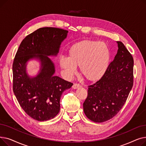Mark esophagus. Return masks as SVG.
Here are the masks:
<instances>
[{
  "label": "esophagus",
  "mask_w": 146,
  "mask_h": 146,
  "mask_svg": "<svg viewBox=\"0 0 146 146\" xmlns=\"http://www.w3.org/2000/svg\"><path fill=\"white\" fill-rule=\"evenodd\" d=\"M81 87V86L79 85V84H78V83H74L73 85L72 86V88L74 89H79Z\"/></svg>",
  "instance_id": "obj_1"
}]
</instances>
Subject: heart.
I'll return each instance as SVG.
<instances>
[{
	"label": "heart",
	"mask_w": 146,
	"mask_h": 146,
	"mask_svg": "<svg viewBox=\"0 0 146 146\" xmlns=\"http://www.w3.org/2000/svg\"><path fill=\"white\" fill-rule=\"evenodd\" d=\"M111 55L107 45L102 41L85 40L73 44L68 57L60 58V66L70 77L80 67V72L86 80L95 82L101 79L108 70Z\"/></svg>",
	"instance_id": "1"
}]
</instances>
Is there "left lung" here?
<instances>
[{
  "label": "left lung",
  "instance_id": "8db88e82",
  "mask_svg": "<svg viewBox=\"0 0 146 146\" xmlns=\"http://www.w3.org/2000/svg\"><path fill=\"white\" fill-rule=\"evenodd\" d=\"M118 50L103 78L89 86L83 103L86 116L95 122L115 117L125 103L133 86L134 60L124 44L117 41Z\"/></svg>",
  "mask_w": 146,
  "mask_h": 146
}]
</instances>
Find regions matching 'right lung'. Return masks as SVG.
I'll use <instances>...</instances> for the list:
<instances>
[{"instance_id": "add662e5", "label": "right lung", "mask_w": 146, "mask_h": 146, "mask_svg": "<svg viewBox=\"0 0 146 146\" xmlns=\"http://www.w3.org/2000/svg\"><path fill=\"white\" fill-rule=\"evenodd\" d=\"M68 31L53 27L38 29L21 42L13 66V90L22 108L33 119L44 121L54 118L60 109V97L73 83L54 76L55 66L48 56H56ZM40 61L39 73L30 77L27 62Z\"/></svg>"}]
</instances>
